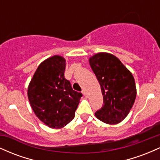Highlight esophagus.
<instances>
[{
    "label": "esophagus",
    "mask_w": 160,
    "mask_h": 160,
    "mask_svg": "<svg viewBox=\"0 0 160 160\" xmlns=\"http://www.w3.org/2000/svg\"><path fill=\"white\" fill-rule=\"evenodd\" d=\"M82 94H83V95H84V96H85V97L87 96V93H86V92L85 89H82Z\"/></svg>",
    "instance_id": "esophagus-1"
}]
</instances>
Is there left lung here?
<instances>
[{
  "instance_id": "8db88e82",
  "label": "left lung",
  "mask_w": 160,
  "mask_h": 160,
  "mask_svg": "<svg viewBox=\"0 0 160 160\" xmlns=\"http://www.w3.org/2000/svg\"><path fill=\"white\" fill-rule=\"evenodd\" d=\"M103 95V105L95 112L99 120L117 124L126 118L136 97L134 78L118 58L100 52L89 58Z\"/></svg>"
}]
</instances>
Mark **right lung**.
<instances>
[{
    "label": "right lung",
    "instance_id": "1",
    "mask_svg": "<svg viewBox=\"0 0 160 160\" xmlns=\"http://www.w3.org/2000/svg\"><path fill=\"white\" fill-rule=\"evenodd\" d=\"M65 60L59 56L38 66L28 89V97L37 117L49 127L62 128L74 119L81 92L65 78Z\"/></svg>",
    "mask_w": 160,
    "mask_h": 160
}]
</instances>
